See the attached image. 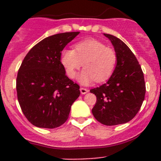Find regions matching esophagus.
<instances>
[{
    "label": "esophagus",
    "instance_id": "obj_1",
    "mask_svg": "<svg viewBox=\"0 0 161 161\" xmlns=\"http://www.w3.org/2000/svg\"><path fill=\"white\" fill-rule=\"evenodd\" d=\"M80 91L81 94H85V93H87L89 92V90L87 89H85V88H80Z\"/></svg>",
    "mask_w": 161,
    "mask_h": 161
}]
</instances>
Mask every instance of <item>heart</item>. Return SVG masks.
Masks as SVG:
<instances>
[{
  "instance_id": "1",
  "label": "heart",
  "mask_w": 161,
  "mask_h": 161,
  "mask_svg": "<svg viewBox=\"0 0 161 161\" xmlns=\"http://www.w3.org/2000/svg\"><path fill=\"white\" fill-rule=\"evenodd\" d=\"M59 61L67 76L73 79L76 72L85 66L77 80L81 85H90L94 81L105 82L110 78L117 66V55L113 49L94 38L76 42L74 50L64 49Z\"/></svg>"
}]
</instances>
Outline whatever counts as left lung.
Returning a JSON list of instances; mask_svg holds the SVG:
<instances>
[{"label":"left lung","instance_id":"obj_1","mask_svg":"<svg viewBox=\"0 0 161 161\" xmlns=\"http://www.w3.org/2000/svg\"><path fill=\"white\" fill-rule=\"evenodd\" d=\"M104 35L114 46L117 66L106 84L90 90L97 97L92 113L99 123L114 126L136 116L144 100L146 87L141 67L130 48L117 37Z\"/></svg>","mask_w":161,"mask_h":161}]
</instances>
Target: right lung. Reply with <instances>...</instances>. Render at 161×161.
<instances>
[{
    "mask_svg": "<svg viewBox=\"0 0 161 161\" xmlns=\"http://www.w3.org/2000/svg\"><path fill=\"white\" fill-rule=\"evenodd\" d=\"M80 32L45 38L25 55L17 76V93L25 118L34 126L55 128L66 122L80 86L65 74L61 52Z\"/></svg>",
    "mask_w": 161,
    "mask_h": 161,
    "instance_id": "right-lung-1",
    "label": "right lung"
}]
</instances>
